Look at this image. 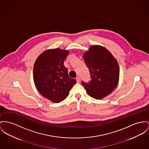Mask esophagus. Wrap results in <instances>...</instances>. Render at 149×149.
Segmentation results:
<instances>
[{"mask_svg": "<svg viewBox=\"0 0 149 149\" xmlns=\"http://www.w3.org/2000/svg\"><path fill=\"white\" fill-rule=\"evenodd\" d=\"M76 80H77V82L80 83L81 79H80V77H76Z\"/></svg>", "mask_w": 149, "mask_h": 149, "instance_id": "1", "label": "esophagus"}]
</instances>
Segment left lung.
Returning <instances> with one entry per match:
<instances>
[{"label": "left lung", "instance_id": "8db88e82", "mask_svg": "<svg viewBox=\"0 0 149 149\" xmlns=\"http://www.w3.org/2000/svg\"><path fill=\"white\" fill-rule=\"evenodd\" d=\"M90 70L91 81L82 82L87 93L96 99L110 94L116 88L119 80V66L116 58L100 45H93L83 55Z\"/></svg>", "mask_w": 149, "mask_h": 149}]
</instances>
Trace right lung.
Segmentation results:
<instances>
[{
	"mask_svg": "<svg viewBox=\"0 0 149 149\" xmlns=\"http://www.w3.org/2000/svg\"><path fill=\"white\" fill-rule=\"evenodd\" d=\"M69 51L60 49H49L40 54L33 68L36 87L45 98L54 103L65 99L76 80L70 79L64 61Z\"/></svg>",
	"mask_w": 149,
	"mask_h": 149,
	"instance_id": "add662e5",
	"label": "right lung"
}]
</instances>
